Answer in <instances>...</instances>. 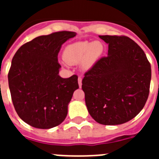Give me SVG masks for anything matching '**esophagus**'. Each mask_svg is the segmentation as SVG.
I'll return each mask as SVG.
<instances>
[{"label": "esophagus", "instance_id": "34e87169", "mask_svg": "<svg viewBox=\"0 0 159 159\" xmlns=\"http://www.w3.org/2000/svg\"><path fill=\"white\" fill-rule=\"evenodd\" d=\"M78 84H79V86H80V87L82 86V78H81L80 76H79V78H78Z\"/></svg>", "mask_w": 159, "mask_h": 159}]
</instances>
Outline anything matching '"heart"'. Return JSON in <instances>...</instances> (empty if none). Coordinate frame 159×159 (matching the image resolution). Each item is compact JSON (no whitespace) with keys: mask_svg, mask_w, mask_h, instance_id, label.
<instances>
[{"mask_svg":"<svg viewBox=\"0 0 159 159\" xmlns=\"http://www.w3.org/2000/svg\"><path fill=\"white\" fill-rule=\"evenodd\" d=\"M103 52V45L99 41L90 43L80 41L71 43L64 50V57L67 63L77 64L81 62L83 69L88 70Z\"/></svg>","mask_w":159,"mask_h":159,"instance_id":"heart-1","label":"heart"}]
</instances>
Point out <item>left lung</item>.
Here are the masks:
<instances>
[{
  "label": "left lung",
  "instance_id": "8db88e82",
  "mask_svg": "<svg viewBox=\"0 0 159 159\" xmlns=\"http://www.w3.org/2000/svg\"><path fill=\"white\" fill-rule=\"evenodd\" d=\"M108 56L96 61L82 80L85 102L97 123L118 125L135 117L150 92L151 67L145 52L126 36H99Z\"/></svg>",
  "mask_w": 159,
  "mask_h": 159
}]
</instances>
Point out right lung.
Segmentation results:
<instances>
[{
  "label": "right lung",
  "mask_w": 159,
  "mask_h": 159,
  "mask_svg": "<svg viewBox=\"0 0 159 159\" xmlns=\"http://www.w3.org/2000/svg\"><path fill=\"white\" fill-rule=\"evenodd\" d=\"M75 36L69 31L52 32L25 43L18 49L8 71V86L19 117L33 127L49 129L65 119L67 105L79 88L78 76L59 75L58 53Z\"/></svg>",
  "instance_id": "right-lung-1"
}]
</instances>
